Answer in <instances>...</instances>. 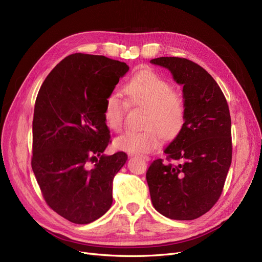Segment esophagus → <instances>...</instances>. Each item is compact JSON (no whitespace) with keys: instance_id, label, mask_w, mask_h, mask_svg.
I'll return each instance as SVG.
<instances>
[{"instance_id":"obj_1","label":"esophagus","mask_w":262,"mask_h":262,"mask_svg":"<svg viewBox=\"0 0 262 262\" xmlns=\"http://www.w3.org/2000/svg\"><path fill=\"white\" fill-rule=\"evenodd\" d=\"M139 157H140L141 159H143L144 161H149V157L148 156H143L142 155V156H139Z\"/></svg>"}]
</instances>
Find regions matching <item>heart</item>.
<instances>
[{
	"mask_svg": "<svg viewBox=\"0 0 262 262\" xmlns=\"http://www.w3.org/2000/svg\"><path fill=\"white\" fill-rule=\"evenodd\" d=\"M125 102L115 93L104 99L103 118L114 132H120L124 125L128 106L144 108L142 131H130L118 137L114 146L119 150L144 155L155 150L161 137L174 140L183 131L187 119L184 97L173 90L172 83L151 71H142L133 75L122 87Z\"/></svg>",
	"mask_w": 262,
	"mask_h": 262,
	"instance_id": "1",
	"label": "heart"
}]
</instances>
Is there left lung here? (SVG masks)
<instances>
[{
    "label": "left lung",
    "instance_id": "obj_1",
    "mask_svg": "<svg viewBox=\"0 0 262 262\" xmlns=\"http://www.w3.org/2000/svg\"><path fill=\"white\" fill-rule=\"evenodd\" d=\"M150 63L169 70L183 85L187 119L183 131L146 172L154 207L175 221H192L221 196L232 159L231 117L222 89L194 62L160 57Z\"/></svg>",
    "mask_w": 262,
    "mask_h": 262
}]
</instances>
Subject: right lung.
Wrapping results in <instances>:
<instances>
[{"label": "right lung", "instance_id": "right-lung-1", "mask_svg": "<svg viewBox=\"0 0 262 262\" xmlns=\"http://www.w3.org/2000/svg\"><path fill=\"white\" fill-rule=\"evenodd\" d=\"M128 71L124 62L73 54L38 91L31 165L48 206L71 223L95 222L113 203V180L128 156L103 155L111 143L103 107Z\"/></svg>", "mask_w": 262, "mask_h": 262}]
</instances>
